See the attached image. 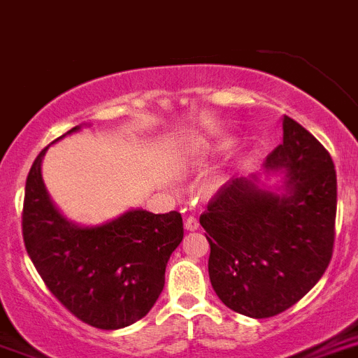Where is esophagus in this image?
<instances>
[{
  "mask_svg": "<svg viewBox=\"0 0 358 358\" xmlns=\"http://www.w3.org/2000/svg\"><path fill=\"white\" fill-rule=\"evenodd\" d=\"M198 220H196V216H189L187 220H185V229L187 231H196L198 229Z\"/></svg>",
  "mask_w": 358,
  "mask_h": 358,
  "instance_id": "34e87169",
  "label": "esophagus"
}]
</instances>
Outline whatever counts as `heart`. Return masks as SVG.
<instances>
[{
    "label": "heart",
    "mask_w": 358,
    "mask_h": 358,
    "mask_svg": "<svg viewBox=\"0 0 358 358\" xmlns=\"http://www.w3.org/2000/svg\"><path fill=\"white\" fill-rule=\"evenodd\" d=\"M231 145H233V138H220V140H215V142L198 143L194 155H200V156L220 155V152H225L227 149H231Z\"/></svg>",
    "instance_id": "obj_1"
}]
</instances>
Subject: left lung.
I'll return each instance as SVG.
<instances>
[{
    "label": "left lung",
    "mask_w": 358,
    "mask_h": 358,
    "mask_svg": "<svg viewBox=\"0 0 358 358\" xmlns=\"http://www.w3.org/2000/svg\"><path fill=\"white\" fill-rule=\"evenodd\" d=\"M284 138L264 162L282 185L258 174L233 178L215 194L200 224L207 231L209 278L218 299L240 315L267 318L296 304L331 260L337 173L313 134L289 116Z\"/></svg>",
    "instance_id": "1"
}]
</instances>
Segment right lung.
Listing matches in <instances>:
<instances>
[{
  "label": "right lung",
  "instance_id": "obj_1",
  "mask_svg": "<svg viewBox=\"0 0 358 358\" xmlns=\"http://www.w3.org/2000/svg\"><path fill=\"white\" fill-rule=\"evenodd\" d=\"M45 152L47 147L25 184L27 253L50 293L74 317L98 329L131 326L151 311L164 289L165 266L184 238L182 216L129 209L105 224L78 225L47 193L41 176Z\"/></svg>",
  "mask_w": 358,
  "mask_h": 358
}]
</instances>
